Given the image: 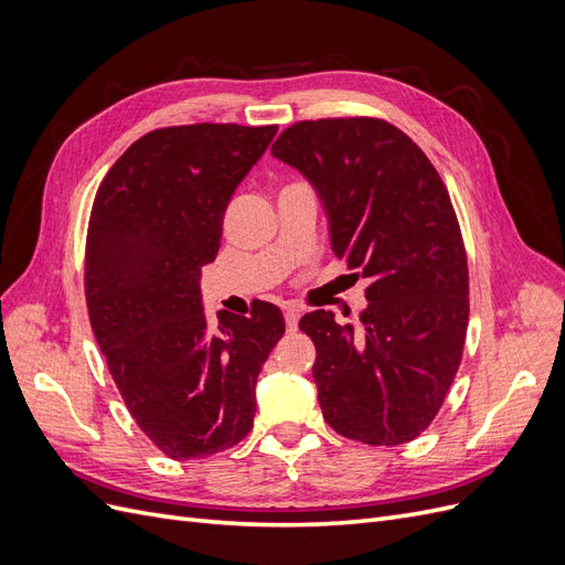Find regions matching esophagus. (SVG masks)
<instances>
[{"mask_svg": "<svg viewBox=\"0 0 565 565\" xmlns=\"http://www.w3.org/2000/svg\"><path fill=\"white\" fill-rule=\"evenodd\" d=\"M299 316H301V311L297 309V306H285V324H287V332H297Z\"/></svg>", "mask_w": 565, "mask_h": 565, "instance_id": "esophagus-1", "label": "esophagus"}]
</instances>
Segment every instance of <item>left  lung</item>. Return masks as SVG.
Here are the masks:
<instances>
[{
	"mask_svg": "<svg viewBox=\"0 0 565 565\" xmlns=\"http://www.w3.org/2000/svg\"><path fill=\"white\" fill-rule=\"evenodd\" d=\"M270 152L316 188L337 259L370 278L361 332L332 311L299 320L316 344L324 422L367 446L417 438L448 396L469 322L467 252L446 183L407 134L374 117L306 119Z\"/></svg>",
	"mask_w": 565,
	"mask_h": 565,
	"instance_id": "1",
	"label": "left lung"
}]
</instances>
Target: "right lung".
I'll use <instances>...</instances> for the list:
<instances>
[{"label": "right lung", "mask_w": 565, "mask_h": 565, "mask_svg": "<svg viewBox=\"0 0 565 565\" xmlns=\"http://www.w3.org/2000/svg\"><path fill=\"white\" fill-rule=\"evenodd\" d=\"M278 127L185 125L134 141L94 198L84 292L92 330L127 409L172 459L241 443L256 377L285 334L278 306L249 316L202 309V266L216 259L235 188Z\"/></svg>", "instance_id": "obj_1"}]
</instances>
